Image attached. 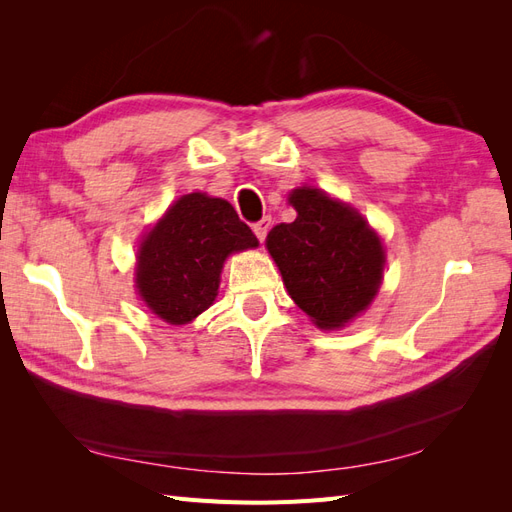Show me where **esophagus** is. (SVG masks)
I'll return each mask as SVG.
<instances>
[{
  "instance_id": "obj_1",
  "label": "esophagus",
  "mask_w": 512,
  "mask_h": 512,
  "mask_svg": "<svg viewBox=\"0 0 512 512\" xmlns=\"http://www.w3.org/2000/svg\"><path fill=\"white\" fill-rule=\"evenodd\" d=\"M269 228H271V218H269V215H267V218H262L260 222L254 224V235L258 237V241H265Z\"/></svg>"
}]
</instances>
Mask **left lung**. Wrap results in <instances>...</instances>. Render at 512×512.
<instances>
[{"label":"left lung","instance_id":"left-lung-1","mask_svg":"<svg viewBox=\"0 0 512 512\" xmlns=\"http://www.w3.org/2000/svg\"><path fill=\"white\" fill-rule=\"evenodd\" d=\"M297 220L267 235L292 301L320 329H342L369 307L384 271V247L363 215L318 188L288 196Z\"/></svg>","mask_w":512,"mask_h":512}]
</instances>
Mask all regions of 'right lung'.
I'll use <instances>...</instances> for the list:
<instances>
[{"label": "right lung", "mask_w": 512, "mask_h": 512, "mask_svg": "<svg viewBox=\"0 0 512 512\" xmlns=\"http://www.w3.org/2000/svg\"><path fill=\"white\" fill-rule=\"evenodd\" d=\"M258 239L228 200L181 196L138 247L136 290L168 324H188L218 297L224 260Z\"/></svg>", "instance_id": "add662e5"}]
</instances>
